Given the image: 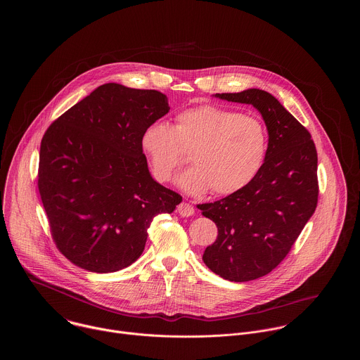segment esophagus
Here are the masks:
<instances>
[{
  "label": "esophagus",
  "instance_id": "1",
  "mask_svg": "<svg viewBox=\"0 0 360 360\" xmlns=\"http://www.w3.org/2000/svg\"><path fill=\"white\" fill-rule=\"evenodd\" d=\"M177 212L183 217H190L194 214V206L188 202H181L180 205L177 206Z\"/></svg>",
  "mask_w": 360,
  "mask_h": 360
}]
</instances>
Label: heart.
Segmentation results:
<instances>
[{
	"label": "heart",
	"instance_id": "obj_1",
	"mask_svg": "<svg viewBox=\"0 0 360 360\" xmlns=\"http://www.w3.org/2000/svg\"><path fill=\"white\" fill-rule=\"evenodd\" d=\"M141 148L155 179L167 181L191 153L194 167L176 179L190 195L213 191L230 195L245 188L257 177L267 151L263 123L234 109L200 105L180 112L176 126L158 120L141 134Z\"/></svg>",
	"mask_w": 360,
	"mask_h": 360
}]
</instances>
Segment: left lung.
Segmentation results:
<instances>
[{"mask_svg":"<svg viewBox=\"0 0 360 360\" xmlns=\"http://www.w3.org/2000/svg\"><path fill=\"white\" fill-rule=\"evenodd\" d=\"M214 97L252 105L269 134L264 162L245 188L197 205L219 231L204 263L224 280L244 283L276 269L314 213L317 153L308 130L267 91L248 89Z\"/></svg>","mask_w":360,"mask_h":360,"instance_id":"8db88e82","label":"left lung"}]
</instances>
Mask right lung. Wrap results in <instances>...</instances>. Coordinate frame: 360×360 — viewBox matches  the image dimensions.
Here are the masks:
<instances>
[{"mask_svg": "<svg viewBox=\"0 0 360 360\" xmlns=\"http://www.w3.org/2000/svg\"><path fill=\"white\" fill-rule=\"evenodd\" d=\"M169 109L159 91L106 83L46 131L39 191L52 238L73 264L93 273L130 266L155 216L181 202L153 179L141 148L144 129Z\"/></svg>", "mask_w": 360, "mask_h": 360, "instance_id": "add662e5", "label": "right lung"}]
</instances>
